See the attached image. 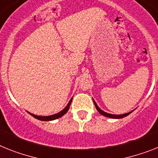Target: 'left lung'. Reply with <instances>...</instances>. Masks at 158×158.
<instances>
[{
    "label": "left lung",
    "mask_w": 158,
    "mask_h": 158,
    "mask_svg": "<svg viewBox=\"0 0 158 158\" xmlns=\"http://www.w3.org/2000/svg\"><path fill=\"white\" fill-rule=\"evenodd\" d=\"M94 104H95V108H96V109H97L98 112H99L100 114H102L103 116H107V117H110V118H115V119H119V118H123L124 117V116H127L128 115H129V114L131 113L130 112H128V113H126V114H123V115H112V114H109V113H107V112H104V111H102L100 108H99L97 106V104H96V103H95V101H94Z\"/></svg>",
    "instance_id": "obj_1"
}]
</instances>
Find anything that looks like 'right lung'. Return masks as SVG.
<instances>
[{
    "instance_id": "1",
    "label": "right lung",
    "mask_w": 158,
    "mask_h": 158,
    "mask_svg": "<svg viewBox=\"0 0 158 158\" xmlns=\"http://www.w3.org/2000/svg\"><path fill=\"white\" fill-rule=\"evenodd\" d=\"M71 100L72 99L69 101L68 104L67 105V107L63 110V111H61L60 112L57 114H54V115H52V116H36V115H34V114L32 113H29L32 116H34V118H36L38 120H43V121H48V120H55V119H58V118L61 117V116H63L65 113H67V112L69 110V108H70V105H71Z\"/></svg>"
}]
</instances>
